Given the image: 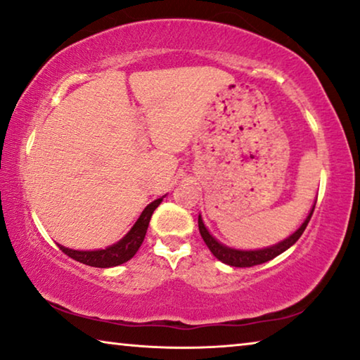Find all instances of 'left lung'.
<instances>
[{"instance_id": "left-lung-1", "label": "left lung", "mask_w": 360, "mask_h": 360, "mask_svg": "<svg viewBox=\"0 0 360 360\" xmlns=\"http://www.w3.org/2000/svg\"><path fill=\"white\" fill-rule=\"evenodd\" d=\"M314 209H315V204L312 206L311 212L307 214L306 220H304L300 229H297L295 233H291L288 238H285L283 241L276 243V245H274V246L262 248V250H235V248L222 245V243L215 240V238L211 235V231L207 230V226L204 225L201 214H199V217H198V226H199V233H201L204 243H206L209 250H211V252L219 259V261H222L226 265H231V267H252V265H259V264L270 261V259L276 257L278 254L285 252L288 248L295 245V243L300 240L301 235L304 233V230H306L309 220H311L312 214H314Z\"/></svg>"}]
</instances>
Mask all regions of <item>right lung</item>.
Masks as SVG:
<instances>
[{"mask_svg": "<svg viewBox=\"0 0 360 360\" xmlns=\"http://www.w3.org/2000/svg\"><path fill=\"white\" fill-rule=\"evenodd\" d=\"M162 198L156 199L151 204H148L145 211L141 212L140 217L131 226L129 233H127L122 240H119L114 245H110L104 250H95V251H79V250H70V248H65L63 245H58L64 254H68L69 257L75 259L85 265H90V267H99V269H108V267H115V265H120L127 261H130L131 257L135 256L136 251L140 250L143 240H145L149 220H151L153 212L156 211V207L162 202Z\"/></svg>", "mask_w": 360, "mask_h": 360, "instance_id": "1", "label": "right lung"}]
</instances>
